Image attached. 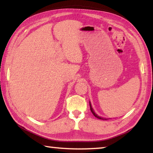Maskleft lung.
<instances>
[{
  "label": "left lung",
  "instance_id": "obj_1",
  "mask_svg": "<svg viewBox=\"0 0 153 153\" xmlns=\"http://www.w3.org/2000/svg\"><path fill=\"white\" fill-rule=\"evenodd\" d=\"M90 111H91V112L92 113L93 115H94V116H95L96 117L98 118V119H99V120H107V119H106V118H103V117H100V116H98V115H97V114L94 112V111L93 110V108H92V105H91V103H90Z\"/></svg>",
  "mask_w": 153,
  "mask_h": 153
}]
</instances>
